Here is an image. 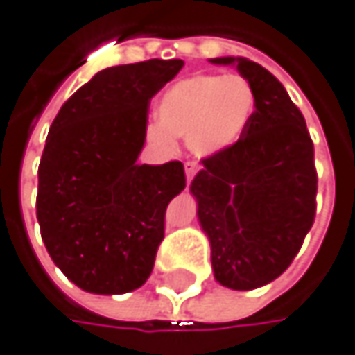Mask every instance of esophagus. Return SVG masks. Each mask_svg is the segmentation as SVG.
Returning a JSON list of instances; mask_svg holds the SVG:
<instances>
[{
    "label": "esophagus",
    "instance_id": "obj_1",
    "mask_svg": "<svg viewBox=\"0 0 355 355\" xmlns=\"http://www.w3.org/2000/svg\"><path fill=\"white\" fill-rule=\"evenodd\" d=\"M198 164L196 162H187L186 164V178H187V182H191L193 180V175L198 173Z\"/></svg>",
    "mask_w": 355,
    "mask_h": 355
}]
</instances>
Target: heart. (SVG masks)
I'll list each match as a JSON object with an SVG mask.
<instances>
[{
	"mask_svg": "<svg viewBox=\"0 0 355 355\" xmlns=\"http://www.w3.org/2000/svg\"><path fill=\"white\" fill-rule=\"evenodd\" d=\"M256 112V92L238 73H196L171 83L155 105L157 123L148 137L169 146L186 137L187 148L200 157L232 150L248 130Z\"/></svg>",
	"mask_w": 355,
	"mask_h": 355,
	"instance_id": "b5f03b06",
	"label": "heart"
}]
</instances>
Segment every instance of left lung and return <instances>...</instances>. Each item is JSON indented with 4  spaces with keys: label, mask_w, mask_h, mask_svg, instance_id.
Masks as SVG:
<instances>
[{
    "label": "left lung",
    "mask_w": 355,
    "mask_h": 355,
    "mask_svg": "<svg viewBox=\"0 0 355 355\" xmlns=\"http://www.w3.org/2000/svg\"><path fill=\"white\" fill-rule=\"evenodd\" d=\"M236 65L254 85L256 112L232 150L202 159L189 191L211 245L214 277L230 290H256L284 274L315 218L318 173L306 119L286 87L259 63Z\"/></svg>",
    "instance_id": "8db88e82"
}]
</instances>
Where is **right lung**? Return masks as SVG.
Wrapping results in <instances>:
<instances>
[{
    "instance_id": "obj_1",
    "label": "right lung",
    "mask_w": 355,
    "mask_h": 355,
    "mask_svg": "<svg viewBox=\"0 0 355 355\" xmlns=\"http://www.w3.org/2000/svg\"><path fill=\"white\" fill-rule=\"evenodd\" d=\"M184 67L148 60L96 73L55 116L40 162L37 222L47 254L78 288L128 293L146 284L182 162L139 166L151 98Z\"/></svg>"
}]
</instances>
